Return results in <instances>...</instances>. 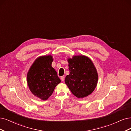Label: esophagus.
Listing matches in <instances>:
<instances>
[{"mask_svg":"<svg viewBox=\"0 0 131 131\" xmlns=\"http://www.w3.org/2000/svg\"><path fill=\"white\" fill-rule=\"evenodd\" d=\"M61 80L62 81H64V76L61 77Z\"/></svg>","mask_w":131,"mask_h":131,"instance_id":"1","label":"esophagus"}]
</instances>
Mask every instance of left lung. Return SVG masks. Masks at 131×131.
Segmentation results:
<instances>
[{
  "instance_id": "8db88e82",
  "label": "left lung",
  "mask_w": 131,
  "mask_h": 131,
  "mask_svg": "<svg viewBox=\"0 0 131 131\" xmlns=\"http://www.w3.org/2000/svg\"><path fill=\"white\" fill-rule=\"evenodd\" d=\"M70 74L66 75L65 84L73 95L83 98L93 92L97 85L98 73L93 62L85 56L69 58Z\"/></svg>"
}]
</instances>
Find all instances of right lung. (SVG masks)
I'll list each match as a JSON object with an SVG mask.
<instances>
[{
  "mask_svg": "<svg viewBox=\"0 0 131 131\" xmlns=\"http://www.w3.org/2000/svg\"><path fill=\"white\" fill-rule=\"evenodd\" d=\"M52 56L38 57L31 66L27 74L28 88L32 94L43 100H47L53 93L61 80L52 67Z\"/></svg>",
  "mask_w": 131,
  "mask_h": 131,
  "instance_id": "right-lung-1",
  "label": "right lung"
}]
</instances>
